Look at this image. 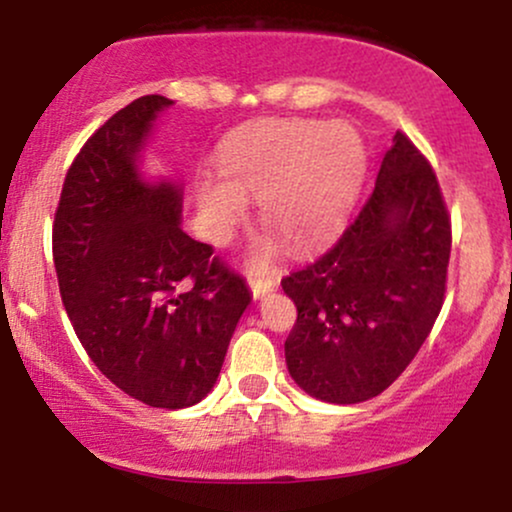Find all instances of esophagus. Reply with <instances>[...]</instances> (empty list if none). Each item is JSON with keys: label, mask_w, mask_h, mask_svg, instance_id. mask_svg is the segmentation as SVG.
Segmentation results:
<instances>
[{"label": "esophagus", "mask_w": 512, "mask_h": 512, "mask_svg": "<svg viewBox=\"0 0 512 512\" xmlns=\"http://www.w3.org/2000/svg\"><path fill=\"white\" fill-rule=\"evenodd\" d=\"M248 284H250V291H252V296L255 298H260V296H264V293L267 291H272L274 286H276V279L274 276H248Z\"/></svg>", "instance_id": "34e87169"}]
</instances>
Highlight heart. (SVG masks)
I'll use <instances>...</instances> for the list:
<instances>
[{"label": "heart", "instance_id": "1", "mask_svg": "<svg viewBox=\"0 0 512 512\" xmlns=\"http://www.w3.org/2000/svg\"><path fill=\"white\" fill-rule=\"evenodd\" d=\"M221 175L197 180L202 226L226 243L260 199L262 223L291 250L337 236L351 214L368 168L361 134L344 122L267 120L240 129L221 149Z\"/></svg>", "mask_w": 512, "mask_h": 512}]
</instances>
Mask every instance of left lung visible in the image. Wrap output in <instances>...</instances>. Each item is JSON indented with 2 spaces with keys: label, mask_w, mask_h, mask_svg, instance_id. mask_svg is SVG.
Wrapping results in <instances>:
<instances>
[{
  "label": "left lung",
  "mask_w": 512,
  "mask_h": 512,
  "mask_svg": "<svg viewBox=\"0 0 512 512\" xmlns=\"http://www.w3.org/2000/svg\"><path fill=\"white\" fill-rule=\"evenodd\" d=\"M450 245L436 170L397 132L375 190L337 243L281 279L298 313L284 344L291 378L332 404L387 390L443 308Z\"/></svg>",
  "instance_id": "8db88e82"
}]
</instances>
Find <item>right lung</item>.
<instances>
[{"label":"right lung","instance_id":"1","mask_svg":"<svg viewBox=\"0 0 512 512\" xmlns=\"http://www.w3.org/2000/svg\"><path fill=\"white\" fill-rule=\"evenodd\" d=\"M166 105L137 98L86 139L55 209L52 257L98 370L149 407L182 409L214 387L252 296L211 245L180 228V187L139 180L134 161Z\"/></svg>","mask_w":512,"mask_h":512}]
</instances>
